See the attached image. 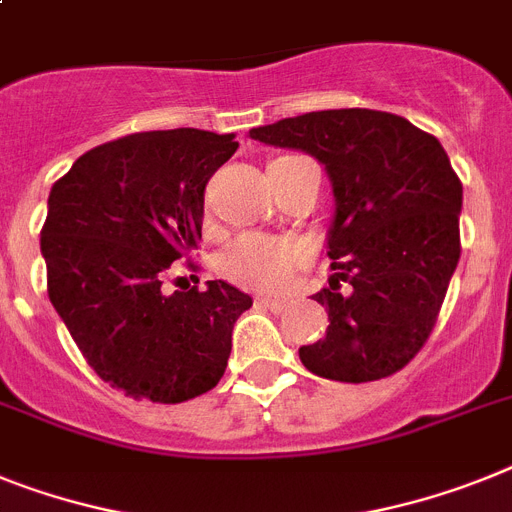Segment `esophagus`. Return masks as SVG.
I'll use <instances>...</instances> for the list:
<instances>
[{"mask_svg": "<svg viewBox=\"0 0 512 512\" xmlns=\"http://www.w3.org/2000/svg\"><path fill=\"white\" fill-rule=\"evenodd\" d=\"M257 304L265 309H270V312H283V309L289 307V304L281 302V299H270V296H257Z\"/></svg>", "mask_w": 512, "mask_h": 512, "instance_id": "34e87169", "label": "esophagus"}]
</instances>
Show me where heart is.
<instances>
[{
	"mask_svg": "<svg viewBox=\"0 0 512 512\" xmlns=\"http://www.w3.org/2000/svg\"><path fill=\"white\" fill-rule=\"evenodd\" d=\"M309 263L307 242L296 236L242 234L231 239L218 255V270L244 289L283 291L296 270Z\"/></svg>",
	"mask_w": 512,
	"mask_h": 512,
	"instance_id": "1",
	"label": "heart"
}]
</instances>
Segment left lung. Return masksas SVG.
<instances>
[{
  "instance_id": "obj_1",
  "label": "left lung",
  "mask_w": 512,
  "mask_h": 512,
  "mask_svg": "<svg viewBox=\"0 0 512 512\" xmlns=\"http://www.w3.org/2000/svg\"><path fill=\"white\" fill-rule=\"evenodd\" d=\"M249 137L307 150L333 182L336 273L312 296L330 325L322 341L299 349L302 364L338 382L395 375L427 343L461 257L463 184L445 148L409 119L375 109L309 111Z\"/></svg>"
}]
</instances>
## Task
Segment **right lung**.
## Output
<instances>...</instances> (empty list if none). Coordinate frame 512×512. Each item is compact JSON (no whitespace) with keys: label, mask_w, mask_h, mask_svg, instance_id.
<instances>
[{"label":"right lung","mask_w":512,"mask_h":512,"mask_svg":"<svg viewBox=\"0 0 512 512\" xmlns=\"http://www.w3.org/2000/svg\"><path fill=\"white\" fill-rule=\"evenodd\" d=\"M234 135L135 132L88 150L54 182L41 229L46 289L85 362L135 401L182 403L218 385L252 296L226 281L166 291L203 236L205 184ZM192 268V265H190Z\"/></svg>","instance_id":"right-lung-1"}]
</instances>
